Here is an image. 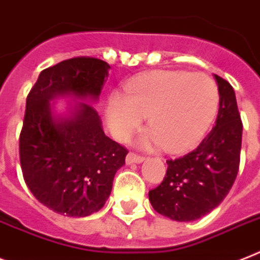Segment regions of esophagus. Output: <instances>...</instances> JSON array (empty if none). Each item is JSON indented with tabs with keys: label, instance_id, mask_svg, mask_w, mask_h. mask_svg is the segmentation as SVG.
I'll list each match as a JSON object with an SVG mask.
<instances>
[{
	"label": "esophagus",
	"instance_id": "1",
	"mask_svg": "<svg viewBox=\"0 0 260 260\" xmlns=\"http://www.w3.org/2000/svg\"><path fill=\"white\" fill-rule=\"evenodd\" d=\"M143 159H145V156L139 155V154H135V153H128L127 156H126V162H127L128 165H130V164H141Z\"/></svg>",
	"mask_w": 260,
	"mask_h": 260
}]
</instances>
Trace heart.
Returning <instances> with one entry per match:
<instances>
[{
    "mask_svg": "<svg viewBox=\"0 0 260 260\" xmlns=\"http://www.w3.org/2000/svg\"><path fill=\"white\" fill-rule=\"evenodd\" d=\"M218 105L219 90L209 76L159 70L132 79L123 95L113 94L107 122L118 139H126L146 115L151 130L142 137L143 146L181 153L201 141Z\"/></svg>",
    "mask_w": 260,
    "mask_h": 260,
    "instance_id": "b5f03b06",
    "label": "heart"
}]
</instances>
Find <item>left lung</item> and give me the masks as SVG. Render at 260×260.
<instances>
[{"mask_svg": "<svg viewBox=\"0 0 260 260\" xmlns=\"http://www.w3.org/2000/svg\"><path fill=\"white\" fill-rule=\"evenodd\" d=\"M219 110L215 126L195 150L167 159L159 186L149 191L151 206L160 215L190 222L209 214L226 198L241 164L242 123L230 83L215 76Z\"/></svg>", "mask_w": 260, "mask_h": 260, "instance_id": "obj_1", "label": "left lung"}]
</instances>
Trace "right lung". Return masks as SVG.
Listing matches in <instances>:
<instances>
[{
  "label": "right lung",
  "instance_id": "add662e5",
  "mask_svg": "<svg viewBox=\"0 0 260 260\" xmlns=\"http://www.w3.org/2000/svg\"><path fill=\"white\" fill-rule=\"evenodd\" d=\"M109 63L74 57L42 70L27 94L19 133L25 183L42 205L68 216H87L104 207L128 150L106 137L100 115L77 102L70 118L55 119L49 101L58 95L98 100Z\"/></svg>",
  "mask_w": 260,
  "mask_h": 260
}]
</instances>
